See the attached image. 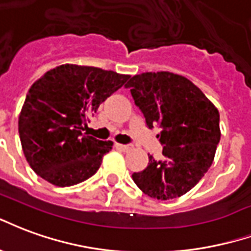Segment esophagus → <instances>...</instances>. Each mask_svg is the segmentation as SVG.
Returning <instances> with one entry per match:
<instances>
[{"label":"esophagus","instance_id":"34e87169","mask_svg":"<svg viewBox=\"0 0 251 251\" xmlns=\"http://www.w3.org/2000/svg\"><path fill=\"white\" fill-rule=\"evenodd\" d=\"M116 147L122 151H129L131 150V146L129 144H116Z\"/></svg>","mask_w":251,"mask_h":251}]
</instances>
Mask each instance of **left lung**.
Segmentation results:
<instances>
[{"instance_id": "left-lung-1", "label": "left lung", "mask_w": 251, "mask_h": 251, "mask_svg": "<svg viewBox=\"0 0 251 251\" xmlns=\"http://www.w3.org/2000/svg\"><path fill=\"white\" fill-rule=\"evenodd\" d=\"M148 128L159 126L163 159L150 163L132 179L151 198L182 197L198 183L214 160L221 139L219 112L197 85L171 72L135 75L126 84Z\"/></svg>"}]
</instances>
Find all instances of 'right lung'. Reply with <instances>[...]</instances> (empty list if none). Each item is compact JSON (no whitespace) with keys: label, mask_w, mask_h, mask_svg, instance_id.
<instances>
[{"label":"right lung","mask_w":251,"mask_h":251,"mask_svg":"<svg viewBox=\"0 0 251 251\" xmlns=\"http://www.w3.org/2000/svg\"><path fill=\"white\" fill-rule=\"evenodd\" d=\"M128 78L100 68L64 64L33 84L18 118V133L38 176L67 187L96 174L113 143L87 136L83 126Z\"/></svg>","instance_id":"add662e5"}]
</instances>
